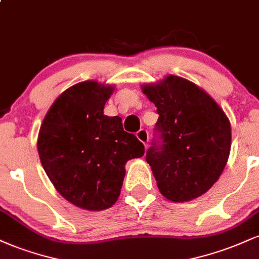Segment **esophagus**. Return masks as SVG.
Instances as JSON below:
<instances>
[{
    "label": "esophagus",
    "instance_id": "34e87169",
    "mask_svg": "<svg viewBox=\"0 0 259 259\" xmlns=\"http://www.w3.org/2000/svg\"><path fill=\"white\" fill-rule=\"evenodd\" d=\"M136 138H138L140 141H141L142 144L145 145V147H147V142H148V133H147V130H145V129L139 130V132L136 133Z\"/></svg>",
    "mask_w": 259,
    "mask_h": 259
}]
</instances>
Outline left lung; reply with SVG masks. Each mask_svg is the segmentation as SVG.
Masks as SVG:
<instances>
[{"mask_svg": "<svg viewBox=\"0 0 259 259\" xmlns=\"http://www.w3.org/2000/svg\"><path fill=\"white\" fill-rule=\"evenodd\" d=\"M141 89L159 114L162 144L148 148L146 160L160 194L171 202L200 197L227 165L230 120L203 89L181 76L170 74Z\"/></svg>", "mask_w": 259, "mask_h": 259, "instance_id": "obj_1", "label": "left lung"}]
</instances>
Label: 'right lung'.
Listing matches in <instances>:
<instances>
[{"label": "right lung", "mask_w": 259, "mask_h": 259, "mask_svg": "<svg viewBox=\"0 0 259 259\" xmlns=\"http://www.w3.org/2000/svg\"><path fill=\"white\" fill-rule=\"evenodd\" d=\"M114 85L86 80L70 86L45 115L37 136L41 164L55 189L86 210L112 207L120 195L129 159L144 156L120 117L103 114Z\"/></svg>", "instance_id": "obj_1"}]
</instances>
